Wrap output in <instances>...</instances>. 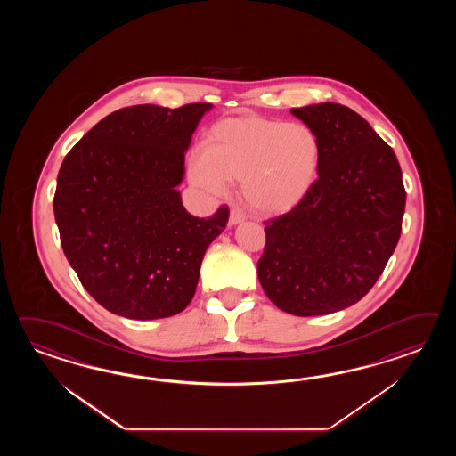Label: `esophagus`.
Wrapping results in <instances>:
<instances>
[{
  "label": "esophagus",
  "instance_id": "1",
  "mask_svg": "<svg viewBox=\"0 0 456 456\" xmlns=\"http://www.w3.org/2000/svg\"><path fill=\"white\" fill-rule=\"evenodd\" d=\"M244 220H246L244 214L240 212L238 208H232V214H230V220H228V224H230V226H234V224H241Z\"/></svg>",
  "mask_w": 456,
  "mask_h": 456
}]
</instances>
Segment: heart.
<instances>
[{
	"label": "heart",
	"mask_w": 456,
	"mask_h": 456,
	"mask_svg": "<svg viewBox=\"0 0 456 456\" xmlns=\"http://www.w3.org/2000/svg\"><path fill=\"white\" fill-rule=\"evenodd\" d=\"M321 161L320 136L303 122L230 117L212 126L204 148L192 151L187 175L191 184L215 197L226 192V181H241L252 208L279 215L308 195Z\"/></svg>",
	"instance_id": "heart-1"
}]
</instances>
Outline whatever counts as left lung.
<instances>
[{"mask_svg": "<svg viewBox=\"0 0 456 456\" xmlns=\"http://www.w3.org/2000/svg\"><path fill=\"white\" fill-rule=\"evenodd\" d=\"M290 112L320 136V177L265 224L257 277L277 308L320 316L355 305L379 281L399 241L406 191L393 148L357 112L336 102Z\"/></svg>", "mask_w": 456, "mask_h": 456, "instance_id": "left-lung-1", "label": "left lung"}]
</instances>
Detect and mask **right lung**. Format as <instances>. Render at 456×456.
Listing matches in <instances>:
<instances>
[{
  "instance_id": "add662e5",
  "label": "right lung",
  "mask_w": 456,
  "mask_h": 456,
  "mask_svg": "<svg viewBox=\"0 0 456 456\" xmlns=\"http://www.w3.org/2000/svg\"><path fill=\"white\" fill-rule=\"evenodd\" d=\"M212 109L142 104L97 122L65 156L53 214L69 265L87 293L128 320H158L194 298L226 207L205 220L189 214L177 185L184 153Z\"/></svg>"
}]
</instances>
